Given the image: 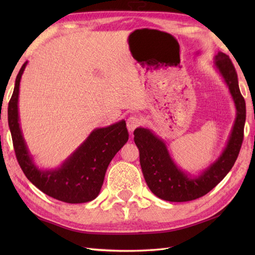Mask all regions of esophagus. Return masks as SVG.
I'll use <instances>...</instances> for the list:
<instances>
[{
	"mask_svg": "<svg viewBox=\"0 0 255 255\" xmlns=\"http://www.w3.org/2000/svg\"><path fill=\"white\" fill-rule=\"evenodd\" d=\"M140 124H141V121H140V118L137 116H130L127 119V128H128V131L129 132H133L134 129L137 127L140 126Z\"/></svg>",
	"mask_w": 255,
	"mask_h": 255,
	"instance_id": "obj_1",
	"label": "esophagus"
}]
</instances>
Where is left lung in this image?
Returning <instances> with one entry per match:
<instances>
[{
    "mask_svg": "<svg viewBox=\"0 0 255 255\" xmlns=\"http://www.w3.org/2000/svg\"><path fill=\"white\" fill-rule=\"evenodd\" d=\"M214 67L230 92L236 119L226 147L207 167L196 174L184 171L173 160L164 140L151 129L138 127L133 131L147 185L156 197L167 202H189L204 196L224 180L239 154L246 123V101L240 93L238 75L229 57L219 51L214 58Z\"/></svg>",
    "mask_w": 255,
    "mask_h": 255,
    "instance_id": "left-lung-1",
    "label": "left lung"
}]
</instances>
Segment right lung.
I'll return each mask as SVG.
<instances>
[{"label": "right lung", "instance_id": "1", "mask_svg": "<svg viewBox=\"0 0 255 255\" xmlns=\"http://www.w3.org/2000/svg\"><path fill=\"white\" fill-rule=\"evenodd\" d=\"M25 62L15 80L8 103V126L14 150L26 177L48 196L69 204H82L95 199L101 192L105 173L114 156L128 141L126 122L95 128L88 138L55 169H41L35 163L20 128L18 97Z\"/></svg>", "mask_w": 255, "mask_h": 255}]
</instances>
